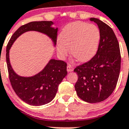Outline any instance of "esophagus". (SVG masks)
<instances>
[{
  "label": "esophagus",
  "instance_id": "1",
  "mask_svg": "<svg viewBox=\"0 0 129 129\" xmlns=\"http://www.w3.org/2000/svg\"><path fill=\"white\" fill-rule=\"evenodd\" d=\"M74 70V67L72 64L68 63V65H67V71L68 72H72Z\"/></svg>",
  "mask_w": 129,
  "mask_h": 129
}]
</instances>
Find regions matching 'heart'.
<instances>
[{
	"label": "heart",
	"instance_id": "heart-1",
	"mask_svg": "<svg viewBox=\"0 0 129 129\" xmlns=\"http://www.w3.org/2000/svg\"><path fill=\"white\" fill-rule=\"evenodd\" d=\"M100 34L95 25L82 22L69 24L57 41V50L61 57L71 54L76 61L85 62L94 56L98 47Z\"/></svg>",
	"mask_w": 129,
	"mask_h": 129
}]
</instances>
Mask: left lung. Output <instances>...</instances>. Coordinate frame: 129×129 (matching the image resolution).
Masks as SVG:
<instances>
[{"instance_id":"obj_1","label":"left lung","mask_w":129,"mask_h":129,"mask_svg":"<svg viewBox=\"0 0 129 129\" xmlns=\"http://www.w3.org/2000/svg\"><path fill=\"white\" fill-rule=\"evenodd\" d=\"M100 29V39L96 54L74 71L78 79L75 85L77 94L88 103H95L107 99L114 90L121 68L119 43L112 29L101 20L90 18Z\"/></svg>"}]
</instances>
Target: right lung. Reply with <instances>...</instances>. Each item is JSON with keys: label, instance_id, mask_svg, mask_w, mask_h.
<instances>
[{"label": "right lung", "instance_id": "right-lung-1", "mask_svg": "<svg viewBox=\"0 0 129 129\" xmlns=\"http://www.w3.org/2000/svg\"><path fill=\"white\" fill-rule=\"evenodd\" d=\"M52 21H34L22 25L11 36L6 47V62L9 78L13 90L23 101L33 106L47 104L55 98L59 85L67 76V64L63 61L51 59L46 67L37 75L29 77L19 76L12 69L9 51L19 36L28 31H37L52 38L56 44L57 28L51 27Z\"/></svg>", "mask_w": 129, "mask_h": 129}]
</instances>
